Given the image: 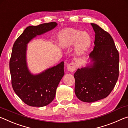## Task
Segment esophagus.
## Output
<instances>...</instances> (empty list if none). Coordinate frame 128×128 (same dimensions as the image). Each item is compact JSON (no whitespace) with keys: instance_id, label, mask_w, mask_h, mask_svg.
Returning <instances> with one entry per match:
<instances>
[{"instance_id":"34e87169","label":"esophagus","mask_w":128,"mask_h":128,"mask_svg":"<svg viewBox=\"0 0 128 128\" xmlns=\"http://www.w3.org/2000/svg\"><path fill=\"white\" fill-rule=\"evenodd\" d=\"M76 68V64L74 62H70V63H69L68 66H67V69H68V71L70 72H74Z\"/></svg>"}]
</instances>
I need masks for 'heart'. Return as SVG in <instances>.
I'll return each instance as SVG.
<instances>
[{
    "label": "heart",
    "mask_w": 128,
    "mask_h": 128,
    "mask_svg": "<svg viewBox=\"0 0 128 128\" xmlns=\"http://www.w3.org/2000/svg\"><path fill=\"white\" fill-rule=\"evenodd\" d=\"M59 42L62 47H69L74 43V48L78 53H84L89 48L92 38L86 32H81L71 28L64 29L58 34Z\"/></svg>",
    "instance_id": "b5f03b06"
}]
</instances>
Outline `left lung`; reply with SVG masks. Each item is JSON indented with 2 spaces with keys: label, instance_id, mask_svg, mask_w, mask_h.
<instances>
[{
  "label": "left lung",
  "instance_id": "left-lung-1",
  "mask_svg": "<svg viewBox=\"0 0 128 128\" xmlns=\"http://www.w3.org/2000/svg\"><path fill=\"white\" fill-rule=\"evenodd\" d=\"M94 47L90 54L93 63L78 69L74 74V92L78 98L91 103L108 96L119 74V54L111 35L95 24Z\"/></svg>",
  "mask_w": 128,
  "mask_h": 128
}]
</instances>
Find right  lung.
<instances>
[{"mask_svg": "<svg viewBox=\"0 0 128 128\" xmlns=\"http://www.w3.org/2000/svg\"><path fill=\"white\" fill-rule=\"evenodd\" d=\"M57 25L51 22L28 26L13 46L10 61L13 89L24 102L32 107L46 106L55 98L56 88L64 75V62L40 74H32L26 62V44L37 35L52 30Z\"/></svg>", "mask_w": 128, "mask_h": 128, "instance_id": "right-lung-1", "label": "right lung"}]
</instances>
